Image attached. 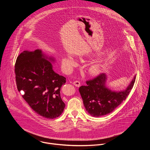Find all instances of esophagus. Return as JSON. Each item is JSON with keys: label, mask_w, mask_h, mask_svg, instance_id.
Here are the masks:
<instances>
[{"label": "esophagus", "mask_w": 150, "mask_h": 150, "mask_svg": "<svg viewBox=\"0 0 150 150\" xmlns=\"http://www.w3.org/2000/svg\"><path fill=\"white\" fill-rule=\"evenodd\" d=\"M74 84L75 85L76 87H79L80 85H81V83H80V82L79 81H74Z\"/></svg>", "instance_id": "34e87169"}]
</instances>
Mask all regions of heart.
<instances>
[{
  "label": "heart",
  "mask_w": 150,
  "mask_h": 150,
  "mask_svg": "<svg viewBox=\"0 0 150 150\" xmlns=\"http://www.w3.org/2000/svg\"><path fill=\"white\" fill-rule=\"evenodd\" d=\"M62 66L67 71H70L77 64V61L73 55L67 54L62 59ZM102 70V66L98 63L93 64L89 68V73L92 75H97L100 74Z\"/></svg>",
  "instance_id": "1"
}]
</instances>
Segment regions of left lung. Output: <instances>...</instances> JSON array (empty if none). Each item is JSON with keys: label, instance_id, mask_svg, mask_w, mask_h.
I'll return each instance as SVG.
<instances>
[{"label": "left lung", "instance_id": "1", "mask_svg": "<svg viewBox=\"0 0 150 150\" xmlns=\"http://www.w3.org/2000/svg\"><path fill=\"white\" fill-rule=\"evenodd\" d=\"M135 79L136 75L125 90L117 91H113L107 86L108 76L105 73L87 81L86 86H81L79 88L87 112L96 117L112 112L129 95Z\"/></svg>", "mask_w": 150, "mask_h": 150}]
</instances>
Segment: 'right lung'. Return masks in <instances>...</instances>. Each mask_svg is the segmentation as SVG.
Returning a JSON list of instances; mask_svg holds the SVG:
<instances>
[{
    "label": "right lung",
    "instance_id": "add662e5",
    "mask_svg": "<svg viewBox=\"0 0 150 150\" xmlns=\"http://www.w3.org/2000/svg\"><path fill=\"white\" fill-rule=\"evenodd\" d=\"M55 61L40 49L25 50L18 56L15 65L18 90L24 91L23 98L35 112L47 119L59 117L65 107L60 88L66 78L53 71Z\"/></svg>",
    "mask_w": 150,
    "mask_h": 150
}]
</instances>
